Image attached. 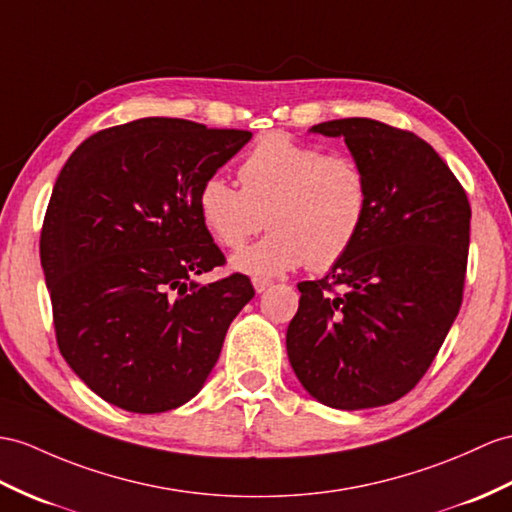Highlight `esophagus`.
<instances>
[{
  "label": "esophagus",
  "instance_id": "esophagus-1",
  "mask_svg": "<svg viewBox=\"0 0 512 512\" xmlns=\"http://www.w3.org/2000/svg\"><path fill=\"white\" fill-rule=\"evenodd\" d=\"M252 284H254L256 293H265V291L269 289V286H271V282H269V280H263V278H254Z\"/></svg>",
  "mask_w": 512,
  "mask_h": 512
}]
</instances>
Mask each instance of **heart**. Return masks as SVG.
<instances>
[{
    "label": "heart",
    "instance_id": "heart-1",
    "mask_svg": "<svg viewBox=\"0 0 512 512\" xmlns=\"http://www.w3.org/2000/svg\"><path fill=\"white\" fill-rule=\"evenodd\" d=\"M243 189L210 176L197 195L210 234L236 249L265 223L263 241L232 258L249 276H278L302 265L326 271L343 260L369 215V184L358 162L328 156L315 145L267 134L241 162Z\"/></svg>",
    "mask_w": 512,
    "mask_h": 512
}]
</instances>
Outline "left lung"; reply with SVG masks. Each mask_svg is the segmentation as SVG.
Returning <instances> with one entry per match:
<instances>
[{"label":"left lung","mask_w":512,"mask_h":512,"mask_svg":"<svg viewBox=\"0 0 512 512\" xmlns=\"http://www.w3.org/2000/svg\"><path fill=\"white\" fill-rule=\"evenodd\" d=\"M343 139L365 171L369 215L326 278L297 284L286 330L297 380L317 402H397L428 371L463 302L471 208L450 167L413 132L365 117L310 128ZM334 285L346 293L336 296Z\"/></svg>","instance_id":"obj_1"}]
</instances>
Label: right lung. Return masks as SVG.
I'll use <instances>...</instances> for the list:
<instances>
[{"instance_id": "right-lung-1", "label": "right lung", "mask_w": 512, "mask_h": 512, "mask_svg": "<svg viewBox=\"0 0 512 512\" xmlns=\"http://www.w3.org/2000/svg\"><path fill=\"white\" fill-rule=\"evenodd\" d=\"M252 139L147 117L86 139L62 167L41 232L60 354L112 406L154 415L202 391L247 276L202 284L226 263L197 195Z\"/></svg>"}]
</instances>
